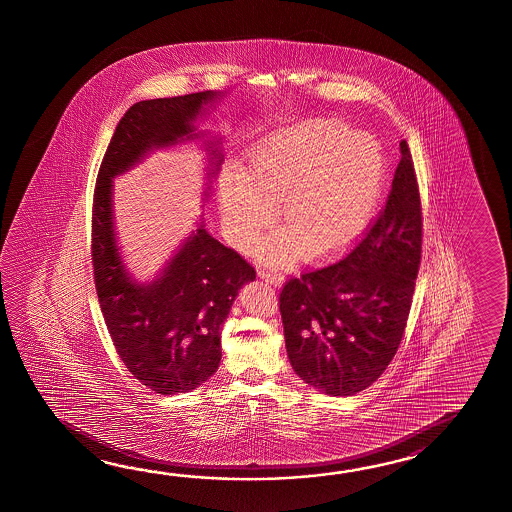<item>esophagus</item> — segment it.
<instances>
[{
    "label": "esophagus",
    "mask_w": 512,
    "mask_h": 512,
    "mask_svg": "<svg viewBox=\"0 0 512 512\" xmlns=\"http://www.w3.org/2000/svg\"><path fill=\"white\" fill-rule=\"evenodd\" d=\"M258 276H260L263 282L269 283L272 287H280L283 283V278L280 274H272V272L260 271L258 272Z\"/></svg>",
    "instance_id": "esophagus-1"
}]
</instances>
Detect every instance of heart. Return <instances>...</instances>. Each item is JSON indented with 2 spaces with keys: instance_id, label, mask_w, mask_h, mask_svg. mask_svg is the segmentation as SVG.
Returning a JSON list of instances; mask_svg holds the SVG:
<instances>
[{
  "instance_id": "1",
  "label": "heart",
  "mask_w": 512,
  "mask_h": 512,
  "mask_svg": "<svg viewBox=\"0 0 512 512\" xmlns=\"http://www.w3.org/2000/svg\"><path fill=\"white\" fill-rule=\"evenodd\" d=\"M382 183L384 157L371 135L337 120H305L252 146L245 174L219 183V210L232 241L247 245L271 223L274 201L282 199L289 230L263 241L261 256L287 263L304 251L307 260H326L370 227Z\"/></svg>"
}]
</instances>
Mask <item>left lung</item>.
Here are the masks:
<instances>
[{"label": "left lung", "instance_id": "left-lung-1", "mask_svg": "<svg viewBox=\"0 0 512 512\" xmlns=\"http://www.w3.org/2000/svg\"><path fill=\"white\" fill-rule=\"evenodd\" d=\"M421 199L406 141L392 190L366 238L344 260L291 278L280 293L296 375L331 397L366 390L403 338L421 261Z\"/></svg>", "mask_w": 512, "mask_h": 512}]
</instances>
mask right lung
I'll list each match as a JSON object with an SVG mask.
<instances>
[{
    "label": "right lung",
    "instance_id": "add662e5",
    "mask_svg": "<svg viewBox=\"0 0 512 512\" xmlns=\"http://www.w3.org/2000/svg\"><path fill=\"white\" fill-rule=\"evenodd\" d=\"M223 91L153 98L120 119L98 170L93 201V269L98 304L120 359L135 379L161 395L192 392L218 371L221 329L236 296L256 272L214 240L199 216L196 229L150 282L126 267L113 212V179L155 150L199 141L207 152L203 201L223 163V137L197 131ZM205 207V205H203Z\"/></svg>",
    "mask_w": 512,
    "mask_h": 512
}]
</instances>
